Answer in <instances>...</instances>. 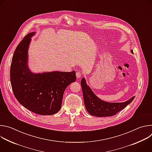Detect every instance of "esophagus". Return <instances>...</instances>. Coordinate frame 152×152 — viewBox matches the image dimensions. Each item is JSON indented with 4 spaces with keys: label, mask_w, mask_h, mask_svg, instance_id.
Segmentation results:
<instances>
[{
    "label": "esophagus",
    "mask_w": 152,
    "mask_h": 152,
    "mask_svg": "<svg viewBox=\"0 0 152 152\" xmlns=\"http://www.w3.org/2000/svg\"><path fill=\"white\" fill-rule=\"evenodd\" d=\"M76 77L77 78V79H79L80 77H81V76H82V75H81V73L80 72H76Z\"/></svg>",
    "instance_id": "obj_1"
}]
</instances>
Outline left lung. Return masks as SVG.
I'll return each instance as SVG.
<instances>
[{"mask_svg":"<svg viewBox=\"0 0 152 152\" xmlns=\"http://www.w3.org/2000/svg\"><path fill=\"white\" fill-rule=\"evenodd\" d=\"M131 52L134 54L133 50ZM80 84L86 110L90 114L96 117L113 116L131 103L135 97L133 96L127 101L121 103L107 102L101 100L93 93L85 78L82 79Z\"/></svg>","mask_w":152,"mask_h":152,"instance_id":"obj_1","label":"left lung"}]
</instances>
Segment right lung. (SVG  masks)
<instances>
[{
	"instance_id": "1",
	"label": "right lung",
	"mask_w": 152,
	"mask_h": 152,
	"mask_svg": "<svg viewBox=\"0 0 152 152\" xmlns=\"http://www.w3.org/2000/svg\"><path fill=\"white\" fill-rule=\"evenodd\" d=\"M35 34L26 35L15 50L10 69L12 89L18 102L28 110L39 115H53L61 109L65 90L76 81V72H31L28 49Z\"/></svg>"
}]
</instances>
